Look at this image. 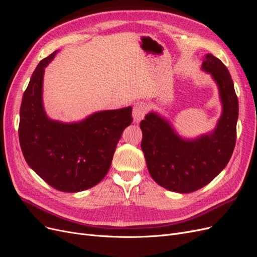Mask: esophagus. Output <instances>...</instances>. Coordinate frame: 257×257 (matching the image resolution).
<instances>
[{
    "instance_id": "34e87169",
    "label": "esophagus",
    "mask_w": 257,
    "mask_h": 257,
    "mask_svg": "<svg viewBox=\"0 0 257 257\" xmlns=\"http://www.w3.org/2000/svg\"><path fill=\"white\" fill-rule=\"evenodd\" d=\"M148 105L144 102H137L133 107V119L135 122H139L144 119L147 112Z\"/></svg>"
}]
</instances>
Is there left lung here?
Wrapping results in <instances>:
<instances>
[{
    "label": "left lung",
    "mask_w": 257,
    "mask_h": 257,
    "mask_svg": "<svg viewBox=\"0 0 257 257\" xmlns=\"http://www.w3.org/2000/svg\"><path fill=\"white\" fill-rule=\"evenodd\" d=\"M201 69L215 81L222 103V114L212 132L182 138L172 123L154 111L141 122L149 174L159 185L177 193H191L211 182L227 165L236 144L238 98L228 69L210 53Z\"/></svg>",
    "instance_id": "1"
}]
</instances>
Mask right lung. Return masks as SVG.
<instances>
[{
	"instance_id": "add662e5",
	"label": "right lung",
	"mask_w": 257,
	"mask_h": 257,
	"mask_svg": "<svg viewBox=\"0 0 257 257\" xmlns=\"http://www.w3.org/2000/svg\"><path fill=\"white\" fill-rule=\"evenodd\" d=\"M58 52L37 65L20 107L19 142L28 165L56 190L76 193L103 180L116 144L132 123V107L102 110L72 123L50 119L43 104L45 67Z\"/></svg>"
}]
</instances>
